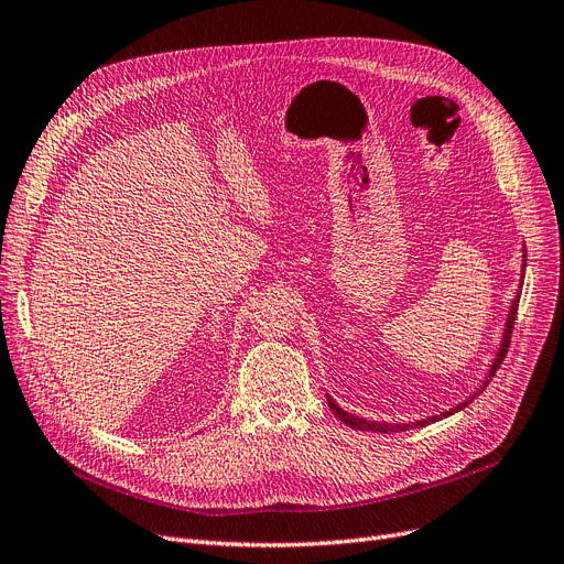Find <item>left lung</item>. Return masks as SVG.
Segmentation results:
<instances>
[{
    "instance_id": "left-lung-1",
    "label": "left lung",
    "mask_w": 564,
    "mask_h": 564,
    "mask_svg": "<svg viewBox=\"0 0 564 564\" xmlns=\"http://www.w3.org/2000/svg\"><path fill=\"white\" fill-rule=\"evenodd\" d=\"M525 273V250H523V263H521V275ZM521 284L523 282H519V291H517V296H514V301H512V305H509V312H507V321H505V328H502V339H500V346H498V351H496V358L491 360V365H489V371H487V377H485V381H481V386L479 388H475V392L470 394V397H466L462 404H457L454 409H449V411H445V413H441V415H432V417H424V420H415V422H406V424H390V422H377V420H365V417H358V415H354V413H348V411H344L337 401L328 394V406H330V411H333V415L335 417H339L344 424H348L351 429H360V432H377V434H392V432H406V429H413V426H424V424H432V422H438V420H443V417H449V415H454L457 411H462V409H466L470 401L477 397V394H481L485 392V388L489 386V381L494 379V373H496V369L500 367V362H502V358H505V354H507V346H509V337H512V328H514V321H517V307H519V296H521Z\"/></svg>"
}]
</instances>
